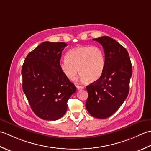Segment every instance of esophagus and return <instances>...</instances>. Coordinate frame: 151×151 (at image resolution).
Here are the masks:
<instances>
[{"label":"esophagus","mask_w":151,"mask_h":151,"mask_svg":"<svg viewBox=\"0 0 151 151\" xmlns=\"http://www.w3.org/2000/svg\"><path fill=\"white\" fill-rule=\"evenodd\" d=\"M76 87L78 90H82V89L84 88L83 87H82V86H79V85H77Z\"/></svg>","instance_id":"esophagus-1"}]
</instances>
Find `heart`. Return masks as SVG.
I'll use <instances>...</instances> for the list:
<instances>
[{
	"label": "heart",
	"mask_w": 151,
	"mask_h": 151,
	"mask_svg": "<svg viewBox=\"0 0 151 151\" xmlns=\"http://www.w3.org/2000/svg\"><path fill=\"white\" fill-rule=\"evenodd\" d=\"M59 67L70 81L75 80L79 72L82 83H87L89 80L96 81L105 70V54L102 49L98 46H78L67 52L66 59L61 61Z\"/></svg>",
	"instance_id": "b5f03b06"
}]
</instances>
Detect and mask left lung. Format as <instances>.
I'll use <instances>...</instances> for the list:
<instances>
[{"mask_svg": "<svg viewBox=\"0 0 151 151\" xmlns=\"http://www.w3.org/2000/svg\"><path fill=\"white\" fill-rule=\"evenodd\" d=\"M93 40L102 45L106 67L102 76L87 86L86 108L98 119L111 116L127 98L132 66L127 50L111 37L104 36Z\"/></svg>", "mask_w": 151, "mask_h": 151, "instance_id": "obj_1", "label": "left lung"}]
</instances>
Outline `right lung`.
I'll return each instance as SVG.
<instances>
[{
    "label": "right lung",
    "instance_id": "1",
    "mask_svg": "<svg viewBox=\"0 0 151 151\" xmlns=\"http://www.w3.org/2000/svg\"><path fill=\"white\" fill-rule=\"evenodd\" d=\"M64 42H44L27 55L21 70L23 91L32 110L42 119L56 121L65 114L76 87L60 71Z\"/></svg>",
    "mask_w": 151,
    "mask_h": 151
}]
</instances>
